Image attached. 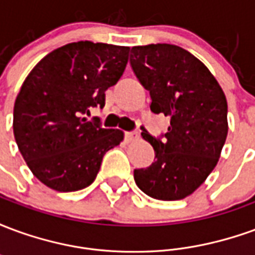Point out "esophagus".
<instances>
[{
  "instance_id": "obj_1",
  "label": "esophagus",
  "mask_w": 255,
  "mask_h": 255,
  "mask_svg": "<svg viewBox=\"0 0 255 255\" xmlns=\"http://www.w3.org/2000/svg\"><path fill=\"white\" fill-rule=\"evenodd\" d=\"M138 132H126V140L127 142H133V140L138 139Z\"/></svg>"
}]
</instances>
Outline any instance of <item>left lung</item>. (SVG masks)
<instances>
[{
  "instance_id": "left-lung-1",
  "label": "left lung",
  "mask_w": 255,
  "mask_h": 255,
  "mask_svg": "<svg viewBox=\"0 0 255 255\" xmlns=\"http://www.w3.org/2000/svg\"><path fill=\"white\" fill-rule=\"evenodd\" d=\"M129 63L150 93L151 112L171 117L164 139L142 127L155 157L150 166L133 171L135 183L155 199H183L219 162L228 133L224 91L202 61L176 45L133 46Z\"/></svg>"
}]
</instances>
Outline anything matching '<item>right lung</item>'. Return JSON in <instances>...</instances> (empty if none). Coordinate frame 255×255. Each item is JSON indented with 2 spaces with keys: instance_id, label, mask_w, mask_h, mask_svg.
<instances>
[{
  "instance_id": "add662e5",
  "label": "right lung",
  "mask_w": 255,
  "mask_h": 255,
  "mask_svg": "<svg viewBox=\"0 0 255 255\" xmlns=\"http://www.w3.org/2000/svg\"><path fill=\"white\" fill-rule=\"evenodd\" d=\"M129 47L80 41L42 58L25 78L13 108V133L34 176L52 190L78 191L94 182L108 150L124 133L89 122L119 82Z\"/></svg>"
}]
</instances>
